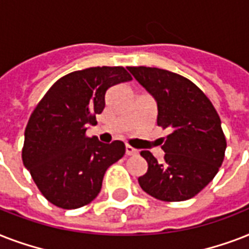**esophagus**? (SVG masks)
Instances as JSON below:
<instances>
[{
	"instance_id": "34e87169",
	"label": "esophagus",
	"mask_w": 249,
	"mask_h": 249,
	"mask_svg": "<svg viewBox=\"0 0 249 249\" xmlns=\"http://www.w3.org/2000/svg\"><path fill=\"white\" fill-rule=\"evenodd\" d=\"M125 154H126V155H128V156L137 155V154H138V151H137L136 148H133L132 146H129V144H126V146H125Z\"/></svg>"
}]
</instances>
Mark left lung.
Returning a JSON list of instances; mask_svg holds the SVG:
<instances>
[{
    "label": "left lung",
    "mask_w": 249,
    "mask_h": 249,
    "mask_svg": "<svg viewBox=\"0 0 249 249\" xmlns=\"http://www.w3.org/2000/svg\"><path fill=\"white\" fill-rule=\"evenodd\" d=\"M158 103V125L168 129L158 161L141 151L148 164L138 178L144 193L163 201H182L199 194L220 169L226 150L221 120L208 97L193 81L155 67H128Z\"/></svg>",
    "instance_id": "left-lung-1"
}]
</instances>
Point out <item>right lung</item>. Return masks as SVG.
Returning a JSON list of instances; mask_svg holds the SVG:
<instances>
[{
    "label": "right lung",
    "instance_id": "obj_1",
    "mask_svg": "<svg viewBox=\"0 0 249 249\" xmlns=\"http://www.w3.org/2000/svg\"><path fill=\"white\" fill-rule=\"evenodd\" d=\"M124 67H90L60 77L29 117L21 150L23 164L52 204L76 209L89 204L102 189L109 165L125 154L121 141L102 143L86 136L106 106V91L130 81Z\"/></svg>",
    "mask_w": 249,
    "mask_h": 249
}]
</instances>
